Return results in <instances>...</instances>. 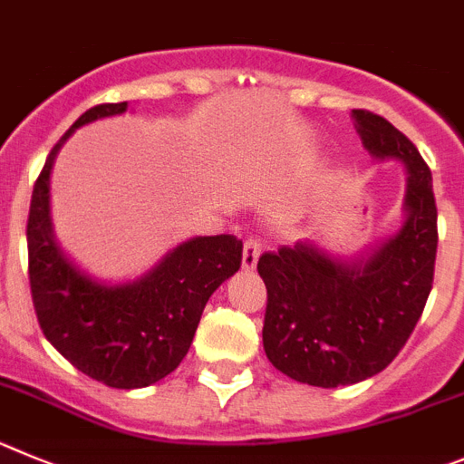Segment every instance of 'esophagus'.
<instances>
[{"label": "esophagus", "mask_w": 464, "mask_h": 464, "mask_svg": "<svg viewBox=\"0 0 464 464\" xmlns=\"http://www.w3.org/2000/svg\"><path fill=\"white\" fill-rule=\"evenodd\" d=\"M258 256H261V240H258V237H247V240H245V249H242V268H256Z\"/></svg>", "instance_id": "1"}]
</instances>
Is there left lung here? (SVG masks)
Masks as SVG:
<instances>
[{
  "label": "left lung",
  "instance_id": "8db88e82",
  "mask_svg": "<svg viewBox=\"0 0 464 464\" xmlns=\"http://www.w3.org/2000/svg\"><path fill=\"white\" fill-rule=\"evenodd\" d=\"M374 160L407 166L402 228L370 256L342 261L300 240L258 258L268 289L263 349L279 372L337 388L391 365L423 314L437 258L432 175L416 145L370 111H352Z\"/></svg>",
  "mask_w": 464,
  "mask_h": 464
}]
</instances>
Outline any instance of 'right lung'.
Here are the masks:
<instances>
[{"mask_svg": "<svg viewBox=\"0 0 464 464\" xmlns=\"http://www.w3.org/2000/svg\"><path fill=\"white\" fill-rule=\"evenodd\" d=\"M127 111V102L85 111L50 150L32 191L27 219L29 286L41 331L82 374L111 388H143L180 365L208 298L240 270L236 236L182 242L136 282L102 284L76 268L50 222V169L82 124Z\"/></svg>", "mask_w": 464, "mask_h": 464, "instance_id": "1", "label": "right lung"}]
</instances>
